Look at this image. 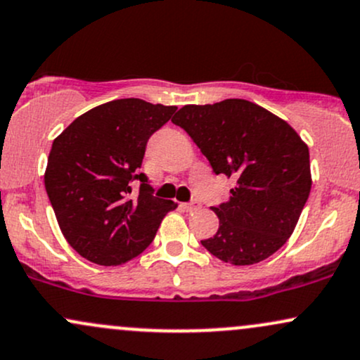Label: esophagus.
<instances>
[{
    "label": "esophagus",
    "instance_id": "esophagus-1",
    "mask_svg": "<svg viewBox=\"0 0 360 360\" xmlns=\"http://www.w3.org/2000/svg\"><path fill=\"white\" fill-rule=\"evenodd\" d=\"M200 205H199V202H188V204H184V209L187 212H192V211H197V209H199Z\"/></svg>",
    "mask_w": 360,
    "mask_h": 360
}]
</instances>
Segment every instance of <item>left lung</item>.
Segmentation results:
<instances>
[{
  "instance_id": "obj_1",
  "label": "left lung",
  "mask_w": 360,
  "mask_h": 360,
  "mask_svg": "<svg viewBox=\"0 0 360 360\" xmlns=\"http://www.w3.org/2000/svg\"><path fill=\"white\" fill-rule=\"evenodd\" d=\"M172 122L192 137L216 175L236 179L229 199L212 207L219 229L202 246L231 265L274 255L292 234L311 191L309 149L297 132L241 98L185 105Z\"/></svg>"
}]
</instances>
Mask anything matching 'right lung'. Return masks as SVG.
Returning a JSON list of instances; mask_svg holds the SVG:
<instances>
[{"instance_id": "obj_1", "label": "right lung", "mask_w": 360, "mask_h": 360, "mask_svg": "<svg viewBox=\"0 0 360 360\" xmlns=\"http://www.w3.org/2000/svg\"><path fill=\"white\" fill-rule=\"evenodd\" d=\"M176 107L120 98L91 108L64 129L47 160V195L60 231L93 264L120 265L155 240L173 200L153 195L141 173L148 139ZM140 193L131 195V181Z\"/></svg>"}]
</instances>
